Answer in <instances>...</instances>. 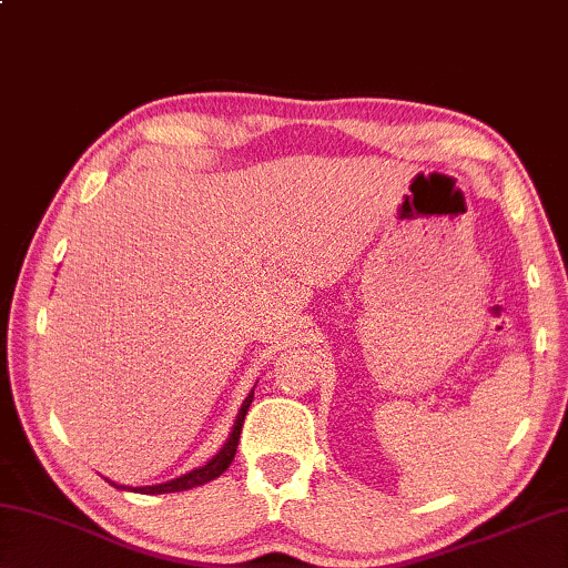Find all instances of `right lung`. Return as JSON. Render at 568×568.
<instances>
[{
    "label": "right lung",
    "mask_w": 568,
    "mask_h": 568,
    "mask_svg": "<svg viewBox=\"0 0 568 568\" xmlns=\"http://www.w3.org/2000/svg\"><path fill=\"white\" fill-rule=\"evenodd\" d=\"M252 397H255V386H252L250 394L245 397V402H242V407L237 412L235 425H232L227 443H224L220 447V453L212 455L210 460H206L202 467H194V470L179 475V478H174V480H166V483H159V485H143V488H125V485H119V483H113V480H108V483L115 485V488H121V490H133V493H143V495H161V493L192 490V488H196V485H204V483H210L214 478H220V475L232 465V460H235L237 443H240V432H242V422H245V414L250 409Z\"/></svg>",
    "instance_id": "add662e5"
}]
</instances>
